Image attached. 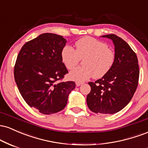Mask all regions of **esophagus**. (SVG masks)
<instances>
[{
    "instance_id": "esophagus-1",
    "label": "esophagus",
    "mask_w": 148,
    "mask_h": 148,
    "mask_svg": "<svg viewBox=\"0 0 148 148\" xmlns=\"http://www.w3.org/2000/svg\"><path fill=\"white\" fill-rule=\"evenodd\" d=\"M82 84H83L82 82H79V81H76V86H80L81 85H82Z\"/></svg>"
}]
</instances>
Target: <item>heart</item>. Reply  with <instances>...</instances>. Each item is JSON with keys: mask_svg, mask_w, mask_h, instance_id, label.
<instances>
[{"mask_svg": "<svg viewBox=\"0 0 148 148\" xmlns=\"http://www.w3.org/2000/svg\"><path fill=\"white\" fill-rule=\"evenodd\" d=\"M76 50L65 46L61 51V59L68 69H72L84 59V67L69 73V79L83 82L92 76L101 79L106 75L114 64L115 54L104 42L92 37H84L75 42Z\"/></svg>", "mask_w": 148, "mask_h": 148, "instance_id": "heart-1", "label": "heart"}]
</instances>
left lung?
<instances>
[{
  "mask_svg": "<svg viewBox=\"0 0 148 148\" xmlns=\"http://www.w3.org/2000/svg\"><path fill=\"white\" fill-rule=\"evenodd\" d=\"M111 39L115 46V60L109 72L95 82H89L87 95L90 110L96 113L113 114L130 103L138 84L136 54L125 40L114 34L101 36Z\"/></svg>",
  "mask_w": 148,
  "mask_h": 148,
  "instance_id": "left-lung-1",
  "label": "left lung"
}]
</instances>
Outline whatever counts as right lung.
Instances as JSON below:
<instances>
[{
    "instance_id": "1",
    "label": "right lung",
    "mask_w": 148,
    "mask_h": 148,
    "mask_svg": "<svg viewBox=\"0 0 148 148\" xmlns=\"http://www.w3.org/2000/svg\"><path fill=\"white\" fill-rule=\"evenodd\" d=\"M66 42L61 35L43 33L26 42L17 56L14 76L19 92L43 114L62 111L75 88L74 81H60L68 73L61 59Z\"/></svg>"
}]
</instances>
